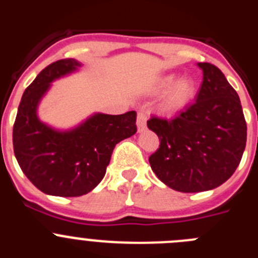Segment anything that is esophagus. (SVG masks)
Listing matches in <instances>:
<instances>
[{
	"instance_id": "1",
	"label": "esophagus",
	"mask_w": 258,
	"mask_h": 258,
	"mask_svg": "<svg viewBox=\"0 0 258 258\" xmlns=\"http://www.w3.org/2000/svg\"><path fill=\"white\" fill-rule=\"evenodd\" d=\"M146 125H147V116L143 111H140L138 115H137V129L138 132H143L146 129Z\"/></svg>"
}]
</instances>
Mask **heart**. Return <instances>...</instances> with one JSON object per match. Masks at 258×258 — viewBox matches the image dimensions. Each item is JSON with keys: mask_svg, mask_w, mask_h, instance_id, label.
Wrapping results in <instances>:
<instances>
[{"mask_svg": "<svg viewBox=\"0 0 258 258\" xmlns=\"http://www.w3.org/2000/svg\"><path fill=\"white\" fill-rule=\"evenodd\" d=\"M197 83L190 77L175 80V75H165L154 85L155 93H164L163 108L168 112H177L184 108L197 94Z\"/></svg>", "mask_w": 258, "mask_h": 258, "instance_id": "1", "label": "heart"}]
</instances>
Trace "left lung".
Instances as JSON below:
<instances>
[{"label": "left lung", "instance_id": "1", "mask_svg": "<svg viewBox=\"0 0 258 258\" xmlns=\"http://www.w3.org/2000/svg\"><path fill=\"white\" fill-rule=\"evenodd\" d=\"M203 83L197 102L174 118L152 116L147 126L160 146L150 156L157 178L181 192L218 187L232 175L247 142V124L238 93L220 68L198 63Z\"/></svg>", "mask_w": 258, "mask_h": 258}]
</instances>
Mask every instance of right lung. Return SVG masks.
Segmentation results:
<instances>
[{
    "label": "right lung",
    "mask_w": 258,
    "mask_h": 258,
    "mask_svg": "<svg viewBox=\"0 0 258 258\" xmlns=\"http://www.w3.org/2000/svg\"><path fill=\"white\" fill-rule=\"evenodd\" d=\"M80 67V61L70 58L41 71L23 94L14 122V154L20 169L38 190L54 197H81L97 187L115 146L137 132L136 111L94 113L68 131L41 121L38 104L52 81Z\"/></svg>",
    "instance_id": "1"
}]
</instances>
